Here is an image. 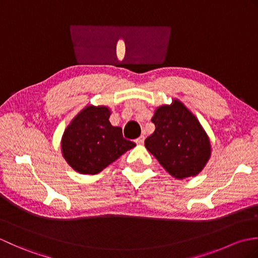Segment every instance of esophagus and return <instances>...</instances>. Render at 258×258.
I'll use <instances>...</instances> for the list:
<instances>
[{"label": "esophagus", "mask_w": 258, "mask_h": 258, "mask_svg": "<svg viewBox=\"0 0 258 258\" xmlns=\"http://www.w3.org/2000/svg\"><path fill=\"white\" fill-rule=\"evenodd\" d=\"M144 141H145L144 136H140V138H138V139L135 140V143H136V144H143Z\"/></svg>", "instance_id": "obj_1"}]
</instances>
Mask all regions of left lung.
I'll list each match as a JSON object with an SVG mask.
<instances>
[{"mask_svg": "<svg viewBox=\"0 0 258 258\" xmlns=\"http://www.w3.org/2000/svg\"><path fill=\"white\" fill-rule=\"evenodd\" d=\"M155 131L145 147L166 171L178 179L195 176L211 155V144L199 120L179 101L156 109Z\"/></svg>", "mask_w": 258, "mask_h": 258, "instance_id": "8db88e82", "label": "left lung"}]
</instances>
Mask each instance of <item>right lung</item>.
<instances>
[{"instance_id": "right-lung-1", "label": "right lung", "mask_w": 258, "mask_h": 258, "mask_svg": "<svg viewBox=\"0 0 258 258\" xmlns=\"http://www.w3.org/2000/svg\"><path fill=\"white\" fill-rule=\"evenodd\" d=\"M105 106H87L65 130L62 152L76 172L96 174L136 145L123 138L122 128L109 123Z\"/></svg>"}]
</instances>
